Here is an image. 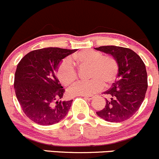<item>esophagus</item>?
I'll return each mask as SVG.
<instances>
[{
  "label": "esophagus",
  "instance_id": "esophagus-1",
  "mask_svg": "<svg viewBox=\"0 0 159 159\" xmlns=\"http://www.w3.org/2000/svg\"><path fill=\"white\" fill-rule=\"evenodd\" d=\"M84 98L86 100H88V101H91V100L93 98V96H87V97H84Z\"/></svg>",
  "mask_w": 159,
  "mask_h": 159
}]
</instances>
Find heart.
<instances>
[{
  "label": "heart",
  "instance_id": "1",
  "mask_svg": "<svg viewBox=\"0 0 159 159\" xmlns=\"http://www.w3.org/2000/svg\"><path fill=\"white\" fill-rule=\"evenodd\" d=\"M71 60L79 66H89L88 78L91 80L78 82L68 90L70 97L91 96L99 92L103 86L108 87L116 79L119 66L113 56H103L99 51L83 49L72 55ZM57 76L64 85H70L77 79V71L69 58L63 60L57 68Z\"/></svg>",
  "mask_w": 159,
  "mask_h": 159
}]
</instances>
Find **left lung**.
<instances>
[{
	"mask_svg": "<svg viewBox=\"0 0 159 159\" xmlns=\"http://www.w3.org/2000/svg\"><path fill=\"white\" fill-rule=\"evenodd\" d=\"M117 61V80L105 91L106 105L97 115L106 121L120 123L136 113L145 99L148 88L146 66L133 50L115 46L95 48Z\"/></svg>",
	"mask_w": 159,
	"mask_h": 159,
	"instance_id": "8db88e82",
	"label": "left lung"
}]
</instances>
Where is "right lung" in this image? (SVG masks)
I'll list each match as a JSON object with an SVG mask.
<instances>
[{"mask_svg":"<svg viewBox=\"0 0 159 159\" xmlns=\"http://www.w3.org/2000/svg\"><path fill=\"white\" fill-rule=\"evenodd\" d=\"M75 49L44 48L33 50L18 63L14 90L28 118L43 126L58 123L68 113L73 100L60 101L65 89L56 78L58 66Z\"/></svg>","mask_w":159,"mask_h":159,"instance_id":"right-lung-1","label":"right lung"}]
</instances>
